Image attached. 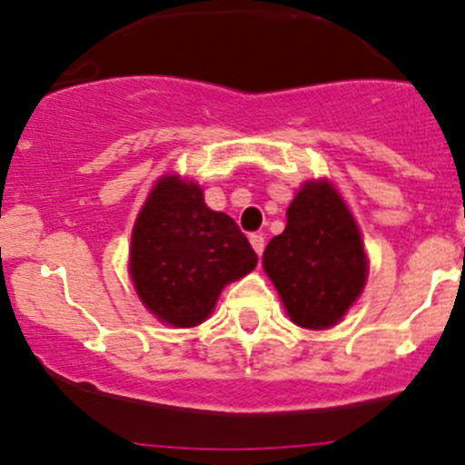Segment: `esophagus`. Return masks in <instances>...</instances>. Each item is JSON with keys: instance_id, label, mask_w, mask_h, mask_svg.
<instances>
[{"instance_id": "esophagus-1", "label": "esophagus", "mask_w": 465, "mask_h": 465, "mask_svg": "<svg viewBox=\"0 0 465 465\" xmlns=\"http://www.w3.org/2000/svg\"><path fill=\"white\" fill-rule=\"evenodd\" d=\"M249 240H252L253 252H256L258 256H262V249H265V237H262V235H258V232H253V235L249 237Z\"/></svg>"}]
</instances>
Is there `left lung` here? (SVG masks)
<instances>
[{"label": "left lung", "mask_w": 465, "mask_h": 465, "mask_svg": "<svg viewBox=\"0 0 465 465\" xmlns=\"http://www.w3.org/2000/svg\"><path fill=\"white\" fill-rule=\"evenodd\" d=\"M286 312L302 328L335 326L363 291V242L331 183H307L262 253Z\"/></svg>", "instance_id": "obj_1"}]
</instances>
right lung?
Instances as JSON below:
<instances>
[{
	"label": "right lung",
	"mask_w": 465,
	"mask_h": 465,
	"mask_svg": "<svg viewBox=\"0 0 465 465\" xmlns=\"http://www.w3.org/2000/svg\"><path fill=\"white\" fill-rule=\"evenodd\" d=\"M258 256L228 213L212 212L203 191L179 176L155 183L133 230L130 272L158 319L203 323L221 289L256 268Z\"/></svg>",
	"instance_id": "right-lung-1"
}]
</instances>
